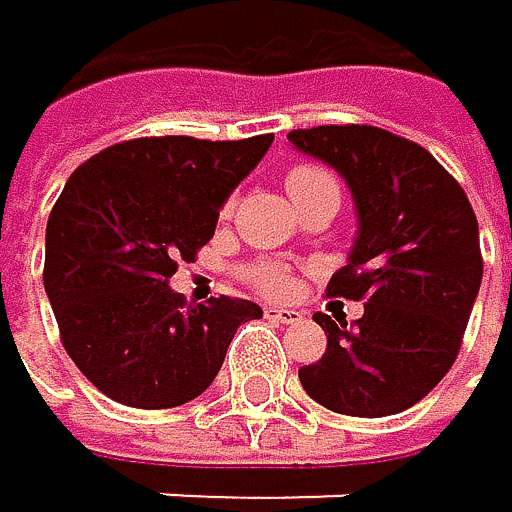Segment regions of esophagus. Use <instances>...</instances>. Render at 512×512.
Returning <instances> with one entry per match:
<instances>
[{
    "instance_id": "1",
    "label": "esophagus",
    "mask_w": 512,
    "mask_h": 512,
    "mask_svg": "<svg viewBox=\"0 0 512 512\" xmlns=\"http://www.w3.org/2000/svg\"><path fill=\"white\" fill-rule=\"evenodd\" d=\"M264 316L273 319V322H282V325H291V322H298V319H301V313H298V310H291V307H267Z\"/></svg>"
}]
</instances>
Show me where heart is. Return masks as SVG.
<instances>
[{"instance_id":"b5f03b06","label":"heart","mask_w":512,"mask_h":512,"mask_svg":"<svg viewBox=\"0 0 512 512\" xmlns=\"http://www.w3.org/2000/svg\"><path fill=\"white\" fill-rule=\"evenodd\" d=\"M322 184H338L334 181V174L319 168V165H294L288 174H285V187L291 196H301L313 187H322ZM230 214V202L224 205V218ZM245 279L258 288L261 294H270V298H279V294H288L291 288V276L282 264L276 261H261V264H251L245 270Z\"/></svg>"}]
</instances>
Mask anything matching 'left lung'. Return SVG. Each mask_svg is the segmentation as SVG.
<instances>
[{
    "label": "left lung",
    "mask_w": 512,
    "mask_h": 512,
    "mask_svg": "<svg viewBox=\"0 0 512 512\" xmlns=\"http://www.w3.org/2000/svg\"><path fill=\"white\" fill-rule=\"evenodd\" d=\"M347 181L359 236L331 298L365 301L347 325L325 313L328 347L298 378L325 408L384 418L421 402L458 359L482 282L479 224L461 184L415 141L375 125L288 131Z\"/></svg>",
    "instance_id": "left-lung-1"
}]
</instances>
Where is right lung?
Wrapping results in <instances>:
<instances>
[{"instance_id":"right-lung-1","label":"right lung","mask_w":512,"mask_h":512,"mask_svg":"<svg viewBox=\"0 0 512 512\" xmlns=\"http://www.w3.org/2000/svg\"><path fill=\"white\" fill-rule=\"evenodd\" d=\"M273 134L245 141L137 137L82 162L45 230V291L61 344L104 396L174 408L218 378L242 322L239 298L187 304L168 279L214 236L218 211L264 159Z\"/></svg>"}]
</instances>
